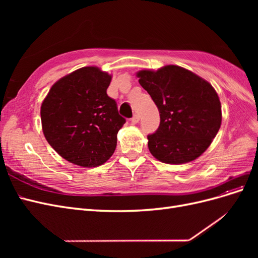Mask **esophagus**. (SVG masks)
Wrapping results in <instances>:
<instances>
[{
	"mask_svg": "<svg viewBox=\"0 0 258 258\" xmlns=\"http://www.w3.org/2000/svg\"><path fill=\"white\" fill-rule=\"evenodd\" d=\"M130 120H131V122H132V123H137V122H139V120H140V115H139V114H135V115H134V117H132V118H131Z\"/></svg>",
	"mask_w": 258,
	"mask_h": 258,
	"instance_id": "1",
	"label": "esophagus"
}]
</instances>
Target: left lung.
Masks as SVG:
<instances>
[{
  "instance_id": "8db88e82",
  "label": "left lung",
  "mask_w": 258,
  "mask_h": 258,
  "mask_svg": "<svg viewBox=\"0 0 258 258\" xmlns=\"http://www.w3.org/2000/svg\"><path fill=\"white\" fill-rule=\"evenodd\" d=\"M137 76L160 114L158 129L147 136L151 154L169 165L198 158L222 123L221 101L212 85L178 66L142 70Z\"/></svg>"
}]
</instances>
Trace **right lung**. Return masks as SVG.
<instances>
[{
	"instance_id": "obj_1",
	"label": "right lung",
	"mask_w": 258,
	"mask_h": 258,
	"mask_svg": "<svg viewBox=\"0 0 258 258\" xmlns=\"http://www.w3.org/2000/svg\"><path fill=\"white\" fill-rule=\"evenodd\" d=\"M111 80L97 67H84L54 83L43 101V134L74 165L98 167L115 152L117 134L126 119L106 93Z\"/></svg>"
}]
</instances>
